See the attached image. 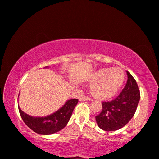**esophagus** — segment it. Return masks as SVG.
I'll use <instances>...</instances> for the list:
<instances>
[{
    "label": "esophagus",
    "instance_id": "obj_1",
    "mask_svg": "<svg viewBox=\"0 0 159 159\" xmlns=\"http://www.w3.org/2000/svg\"><path fill=\"white\" fill-rule=\"evenodd\" d=\"M79 100L80 101H92V99H91L90 98H88V97L82 96L79 98Z\"/></svg>",
    "mask_w": 159,
    "mask_h": 159
}]
</instances>
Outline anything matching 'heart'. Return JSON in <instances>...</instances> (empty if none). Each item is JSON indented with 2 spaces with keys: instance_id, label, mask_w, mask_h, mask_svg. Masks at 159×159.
Masks as SVG:
<instances>
[{
  "instance_id": "b5f03b06",
  "label": "heart",
  "mask_w": 159,
  "mask_h": 159,
  "mask_svg": "<svg viewBox=\"0 0 159 159\" xmlns=\"http://www.w3.org/2000/svg\"><path fill=\"white\" fill-rule=\"evenodd\" d=\"M124 79V72L121 69H102L89 79L90 93L94 98L101 100L111 98L121 88Z\"/></svg>"
}]
</instances>
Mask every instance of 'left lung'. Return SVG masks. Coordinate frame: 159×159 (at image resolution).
Returning a JSON list of instances; mask_svg holds the SVG:
<instances>
[{
    "label": "left lung",
    "instance_id": "left-lung-1",
    "mask_svg": "<svg viewBox=\"0 0 159 159\" xmlns=\"http://www.w3.org/2000/svg\"><path fill=\"white\" fill-rule=\"evenodd\" d=\"M128 80L122 92L114 99L102 102V111L95 116L98 125L105 131H115L130 121L136 111L140 93L136 80L126 71Z\"/></svg>",
    "mask_w": 159,
    "mask_h": 159
}]
</instances>
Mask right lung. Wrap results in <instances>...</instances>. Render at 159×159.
<instances>
[{
    "mask_svg": "<svg viewBox=\"0 0 159 159\" xmlns=\"http://www.w3.org/2000/svg\"><path fill=\"white\" fill-rule=\"evenodd\" d=\"M45 68H48V66ZM78 102L77 99H69L57 111L44 117L31 116L24 112L20 107H18L21 118L29 128L38 134L48 135L60 131L65 127Z\"/></svg>",
    "mask_w": 159,
    "mask_h": 159,
    "instance_id": "obj_1",
    "label": "right lung"
}]
</instances>
